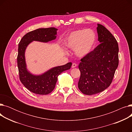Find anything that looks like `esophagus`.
<instances>
[{
	"label": "esophagus",
	"instance_id": "esophagus-1",
	"mask_svg": "<svg viewBox=\"0 0 132 132\" xmlns=\"http://www.w3.org/2000/svg\"><path fill=\"white\" fill-rule=\"evenodd\" d=\"M77 66V65L75 63H73V64H72V68H75V67H76Z\"/></svg>",
	"mask_w": 132,
	"mask_h": 132
}]
</instances>
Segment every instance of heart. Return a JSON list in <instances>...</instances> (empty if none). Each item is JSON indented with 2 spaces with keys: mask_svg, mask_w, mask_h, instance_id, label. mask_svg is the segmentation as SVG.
<instances>
[{
  "mask_svg": "<svg viewBox=\"0 0 132 132\" xmlns=\"http://www.w3.org/2000/svg\"><path fill=\"white\" fill-rule=\"evenodd\" d=\"M96 41V34L92 29L77 30L66 36L64 45L71 50H74L78 57H84L93 50Z\"/></svg>",
  "mask_w": 132,
  "mask_h": 132,
  "instance_id": "heart-1",
  "label": "heart"
}]
</instances>
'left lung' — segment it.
<instances>
[{
	"label": "left lung",
	"mask_w": 132,
	"mask_h": 132,
	"mask_svg": "<svg viewBox=\"0 0 132 132\" xmlns=\"http://www.w3.org/2000/svg\"><path fill=\"white\" fill-rule=\"evenodd\" d=\"M97 31L100 44L82 58L79 65L81 75L78 88L87 95L100 93L108 88L119 64V47L116 38L102 24H97Z\"/></svg>",
	"instance_id": "obj_1"
}]
</instances>
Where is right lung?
<instances>
[{"label":"right lung","instance_id":"right-lung-1","mask_svg":"<svg viewBox=\"0 0 132 132\" xmlns=\"http://www.w3.org/2000/svg\"><path fill=\"white\" fill-rule=\"evenodd\" d=\"M57 29L55 28H39L28 32L21 39L19 44L17 57L20 80L23 86L31 92L38 95H47L55 88L58 75L69 70L72 62L53 67L40 75H34L28 71L25 59L26 48L32 41L47 43L55 39Z\"/></svg>","mask_w":132,"mask_h":132}]
</instances>
